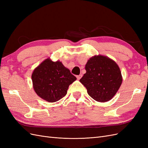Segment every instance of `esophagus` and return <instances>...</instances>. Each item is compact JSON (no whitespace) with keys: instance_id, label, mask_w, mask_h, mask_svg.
<instances>
[{"instance_id":"obj_1","label":"esophagus","mask_w":148,"mask_h":148,"mask_svg":"<svg viewBox=\"0 0 148 148\" xmlns=\"http://www.w3.org/2000/svg\"><path fill=\"white\" fill-rule=\"evenodd\" d=\"M82 77V75H77V78L78 79H81Z\"/></svg>"}]
</instances>
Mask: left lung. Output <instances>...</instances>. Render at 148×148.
Returning a JSON list of instances; mask_svg holds the SVG:
<instances>
[{
    "mask_svg": "<svg viewBox=\"0 0 148 148\" xmlns=\"http://www.w3.org/2000/svg\"><path fill=\"white\" fill-rule=\"evenodd\" d=\"M86 73L79 79L88 95L97 102L110 101L122 83V73L115 62L104 56H95L85 65Z\"/></svg>",
    "mask_w": 148,
    "mask_h": 148,
    "instance_id": "obj_1",
    "label": "left lung"
}]
</instances>
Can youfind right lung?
Instances as JSON below:
<instances>
[{"label": "right lung", "instance_id": "add662e5", "mask_svg": "<svg viewBox=\"0 0 148 148\" xmlns=\"http://www.w3.org/2000/svg\"><path fill=\"white\" fill-rule=\"evenodd\" d=\"M34 90L49 102L61 99L67 93L69 85L77 78L61 62L47 59L36 68L31 75Z\"/></svg>", "mask_w": 148, "mask_h": 148}]
</instances>
